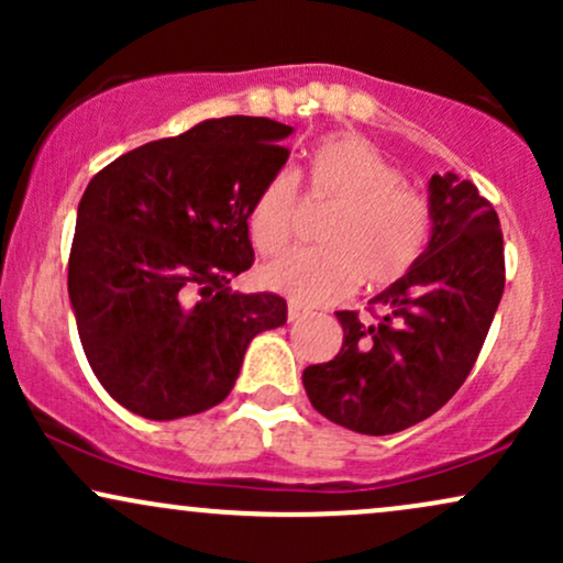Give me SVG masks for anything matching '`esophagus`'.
Masks as SVG:
<instances>
[{
  "mask_svg": "<svg viewBox=\"0 0 563 563\" xmlns=\"http://www.w3.org/2000/svg\"><path fill=\"white\" fill-rule=\"evenodd\" d=\"M303 318V309L296 303H288V322H299Z\"/></svg>",
  "mask_w": 563,
  "mask_h": 563,
  "instance_id": "obj_1",
  "label": "esophagus"
}]
</instances>
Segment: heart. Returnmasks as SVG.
<instances>
[{
	"instance_id": "heart-1",
	"label": "heart",
	"mask_w": 563,
	"mask_h": 563,
	"mask_svg": "<svg viewBox=\"0 0 563 563\" xmlns=\"http://www.w3.org/2000/svg\"><path fill=\"white\" fill-rule=\"evenodd\" d=\"M309 198L333 209L318 254H288L256 273L260 286L296 307L344 301L363 286L386 290L423 260L431 211L421 192L402 185V172L357 134H333L307 164ZM296 177L280 172L262 187L249 214L256 251L273 256L290 243L296 222Z\"/></svg>"
}]
</instances>
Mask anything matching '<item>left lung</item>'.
Instances as JSON below:
<instances>
[{
	"instance_id": "left-lung-1",
	"label": "left lung",
	"mask_w": 563,
	"mask_h": 563,
	"mask_svg": "<svg viewBox=\"0 0 563 563\" xmlns=\"http://www.w3.org/2000/svg\"><path fill=\"white\" fill-rule=\"evenodd\" d=\"M431 241L418 267L371 299L373 320L335 312L344 344L303 389L328 421L384 437L426 421L463 386L506 286L503 232L474 183L434 174Z\"/></svg>"
}]
</instances>
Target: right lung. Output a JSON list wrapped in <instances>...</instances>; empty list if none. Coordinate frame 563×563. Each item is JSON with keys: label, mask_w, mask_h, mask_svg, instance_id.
<instances>
[{"label": "right lung", "mask_w": 563, "mask_h": 563, "mask_svg": "<svg viewBox=\"0 0 563 563\" xmlns=\"http://www.w3.org/2000/svg\"><path fill=\"white\" fill-rule=\"evenodd\" d=\"M290 132L211 119L124 153L84 190L68 296L89 367L126 410L151 421L209 410L251 339L286 325V299L228 286L254 264L251 206L286 166Z\"/></svg>", "instance_id": "obj_1"}]
</instances>
